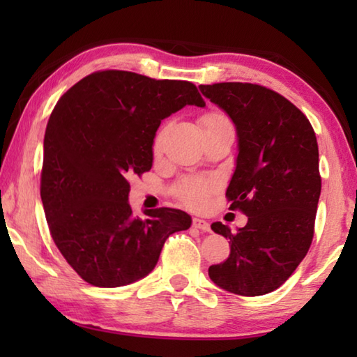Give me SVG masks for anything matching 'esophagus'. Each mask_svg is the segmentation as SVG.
I'll return each instance as SVG.
<instances>
[{
    "instance_id": "34e87169",
    "label": "esophagus",
    "mask_w": 357,
    "mask_h": 357,
    "mask_svg": "<svg viewBox=\"0 0 357 357\" xmlns=\"http://www.w3.org/2000/svg\"><path fill=\"white\" fill-rule=\"evenodd\" d=\"M192 225L198 228V229H202V231H211L209 223L206 220H203V219H197V217H195V219L192 220Z\"/></svg>"
}]
</instances>
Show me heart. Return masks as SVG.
<instances>
[{
    "mask_svg": "<svg viewBox=\"0 0 357 357\" xmlns=\"http://www.w3.org/2000/svg\"><path fill=\"white\" fill-rule=\"evenodd\" d=\"M202 123H203V128H211V126L225 124V123H229V121L220 113H208L202 118ZM153 149H154L155 154L160 153V149H162V132H159V134L155 135ZM209 190H211V184L203 183V181H185L184 184L179 185L178 193L187 204H190V206L197 208V206H202L204 200H206Z\"/></svg>",
    "mask_w": 357,
    "mask_h": 357,
    "instance_id": "obj_1",
    "label": "heart"
}]
</instances>
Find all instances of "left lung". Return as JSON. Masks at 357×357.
<instances>
[{
	"label": "left lung",
	"mask_w": 357,
	"mask_h": 357,
	"mask_svg": "<svg viewBox=\"0 0 357 357\" xmlns=\"http://www.w3.org/2000/svg\"><path fill=\"white\" fill-rule=\"evenodd\" d=\"M200 91L231 118L238 135L236 168L227 189L229 209L247 215L231 231L229 257L209 266L217 287L261 296L288 280L310 249L321 193L318 143L305 114L279 93L253 83L200 84Z\"/></svg>",
	"instance_id": "left-lung-1"
}]
</instances>
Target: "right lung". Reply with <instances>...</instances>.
Returning <instances> with one entry per match:
<instances>
[{
    "label": "right lung",
    "mask_w": 357,
    "mask_h": 357,
    "mask_svg": "<svg viewBox=\"0 0 357 357\" xmlns=\"http://www.w3.org/2000/svg\"><path fill=\"white\" fill-rule=\"evenodd\" d=\"M204 107L190 82L100 70L61 96L44 137L40 198L50 234L75 273L100 288L129 285L159 261L167 238L192 225L179 209L134 215L132 174L153 167L162 119Z\"/></svg>",
    "instance_id": "obj_1"
}]
</instances>
